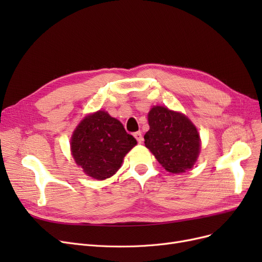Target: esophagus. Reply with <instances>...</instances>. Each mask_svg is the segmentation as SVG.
I'll use <instances>...</instances> for the list:
<instances>
[{
  "instance_id": "34e87169",
  "label": "esophagus",
  "mask_w": 262,
  "mask_h": 262,
  "mask_svg": "<svg viewBox=\"0 0 262 262\" xmlns=\"http://www.w3.org/2000/svg\"><path fill=\"white\" fill-rule=\"evenodd\" d=\"M134 138L137 139V141L139 142V143H142V141H143V136H142V132L141 131H138L134 133Z\"/></svg>"
}]
</instances>
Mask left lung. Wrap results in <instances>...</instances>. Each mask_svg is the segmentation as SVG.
Masks as SVG:
<instances>
[{"label":"left lung","instance_id":"1","mask_svg":"<svg viewBox=\"0 0 262 262\" xmlns=\"http://www.w3.org/2000/svg\"><path fill=\"white\" fill-rule=\"evenodd\" d=\"M149 130L145 133V146L166 170L184 172L192 168L200 149L195 126L179 113L156 106L148 113Z\"/></svg>","mask_w":262,"mask_h":262}]
</instances>
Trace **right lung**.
I'll return each mask as SVG.
<instances>
[{
    "mask_svg": "<svg viewBox=\"0 0 262 262\" xmlns=\"http://www.w3.org/2000/svg\"><path fill=\"white\" fill-rule=\"evenodd\" d=\"M136 144L122 123L101 110L82 120L71 140L76 164L87 176L98 180L112 177Z\"/></svg>",
    "mask_w": 262,
    "mask_h": 262,
    "instance_id": "1",
    "label": "right lung"
}]
</instances>
